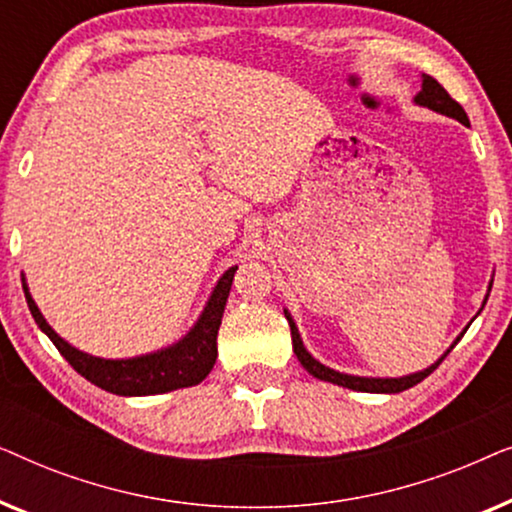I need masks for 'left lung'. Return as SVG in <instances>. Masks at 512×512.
<instances>
[{
    "mask_svg": "<svg viewBox=\"0 0 512 512\" xmlns=\"http://www.w3.org/2000/svg\"><path fill=\"white\" fill-rule=\"evenodd\" d=\"M415 104H419V107H426V109L436 111V114L450 116V118H454V121H459V123H464V125H471V123H468L466 111L461 109V104L454 102L452 97L447 95V90L440 86V83L433 79V76H429V74H422V90H419V93L415 95ZM489 291H492V282H489L487 296H489ZM487 296H485V300H482V307H485V303H487ZM478 314H475V317H478ZM284 317H286V321H289V326H291L293 352H296L298 361L303 363V368L307 370V373L317 377V380L338 384V387H347V389H354V391H366V394H398V391H405V389L415 387V384L422 382L424 377H429L433 370H436L440 363H443L445 356L452 352L454 345H457V342L461 340V335H464L466 328H468V326L464 328V333H461L459 338L452 342L450 349H447V352L440 356L436 363H431L429 368L419 370V373H410V375H403V377H359V375L340 373V370L328 368L321 361L314 359V356L305 349L303 338H300L298 326H296V321H293V317L289 314V310H284Z\"/></svg>",
    "mask_w": 512,
    "mask_h": 512,
    "instance_id": "left-lung-1",
    "label": "left lung"
}]
</instances>
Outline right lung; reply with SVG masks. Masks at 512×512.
<instances>
[{"instance_id":"right-lung-1","label":"right lung","mask_w":512,"mask_h":512,"mask_svg":"<svg viewBox=\"0 0 512 512\" xmlns=\"http://www.w3.org/2000/svg\"><path fill=\"white\" fill-rule=\"evenodd\" d=\"M237 265L228 268L216 282L212 296H209L205 310L195 321L191 331H188L179 342L170 347L158 349V352L132 356V359H102L81 352L62 340L58 333L48 326L44 314L39 312L37 303L30 296L27 282L23 277V291L27 307H30L34 321L44 331L58 352L65 356L76 373L93 382L109 394L116 396H153L167 394V391L193 387L200 384L209 375V370L216 363V335H219L221 317L226 310V300L233 286Z\"/></svg>"}]
</instances>
